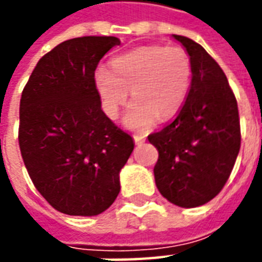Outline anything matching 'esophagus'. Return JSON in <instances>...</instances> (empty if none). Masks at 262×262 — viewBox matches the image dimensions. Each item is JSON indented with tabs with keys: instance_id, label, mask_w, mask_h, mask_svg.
<instances>
[{
	"instance_id": "esophagus-1",
	"label": "esophagus",
	"mask_w": 262,
	"mask_h": 262,
	"mask_svg": "<svg viewBox=\"0 0 262 262\" xmlns=\"http://www.w3.org/2000/svg\"><path fill=\"white\" fill-rule=\"evenodd\" d=\"M133 139H135V143H136V144H140V143H143L146 140V136H144V135H135Z\"/></svg>"
}]
</instances>
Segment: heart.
I'll use <instances>...</instances> for the list:
<instances>
[{
	"instance_id": "b5f03b06",
	"label": "heart",
	"mask_w": 262,
	"mask_h": 262,
	"mask_svg": "<svg viewBox=\"0 0 262 262\" xmlns=\"http://www.w3.org/2000/svg\"><path fill=\"white\" fill-rule=\"evenodd\" d=\"M192 63L180 46H142L112 60V69L98 66L94 81L105 114L116 118L129 97L135 98L125 114V125L143 130L157 120L168 119L180 109L189 91Z\"/></svg>"
}]
</instances>
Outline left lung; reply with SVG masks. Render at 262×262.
Instances as JSON below:
<instances>
[{
  "mask_svg": "<svg viewBox=\"0 0 262 262\" xmlns=\"http://www.w3.org/2000/svg\"><path fill=\"white\" fill-rule=\"evenodd\" d=\"M174 39L191 57L192 80L176 119L147 139L159 151L154 180L160 193L177 206L196 208L213 199L230 177L242 143L240 118L213 57L189 37Z\"/></svg>",
  "mask_w": 262,
  "mask_h": 262,
  "instance_id": "1",
  "label": "left lung"
}]
</instances>
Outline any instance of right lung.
<instances>
[{
  "label": "right lung",
  "instance_id": "obj_1",
  "mask_svg": "<svg viewBox=\"0 0 262 262\" xmlns=\"http://www.w3.org/2000/svg\"><path fill=\"white\" fill-rule=\"evenodd\" d=\"M120 40L82 36L43 56L22 91L18 140L33 185L56 210L95 216L115 202L135 143L101 109L94 73Z\"/></svg>",
  "mask_w": 262,
  "mask_h": 262
}]
</instances>
